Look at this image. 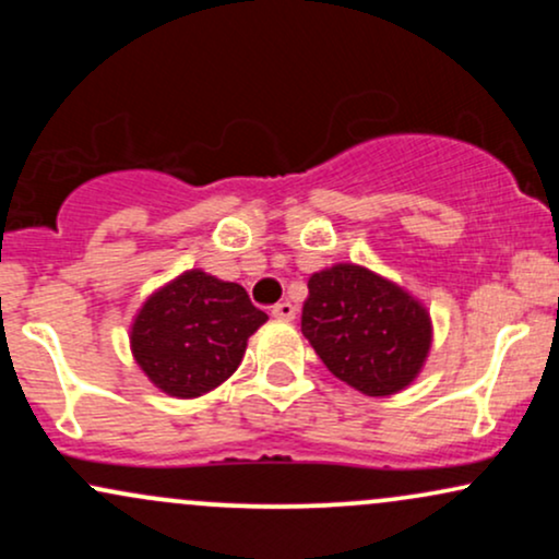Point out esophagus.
Masks as SVG:
<instances>
[{"label": "esophagus", "mask_w": 559, "mask_h": 559, "mask_svg": "<svg viewBox=\"0 0 559 559\" xmlns=\"http://www.w3.org/2000/svg\"><path fill=\"white\" fill-rule=\"evenodd\" d=\"M273 318L275 320H294L297 318V307H294L292 301H278V305L273 307Z\"/></svg>", "instance_id": "1"}]
</instances>
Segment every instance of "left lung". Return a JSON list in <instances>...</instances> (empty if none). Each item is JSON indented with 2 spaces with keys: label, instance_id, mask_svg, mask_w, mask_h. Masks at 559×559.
<instances>
[{
  "label": "left lung",
  "instance_id": "1",
  "mask_svg": "<svg viewBox=\"0 0 559 559\" xmlns=\"http://www.w3.org/2000/svg\"><path fill=\"white\" fill-rule=\"evenodd\" d=\"M307 288L301 333L338 381L391 396L423 373L433 320L413 292L357 262L312 273Z\"/></svg>",
  "mask_w": 559,
  "mask_h": 559
}]
</instances>
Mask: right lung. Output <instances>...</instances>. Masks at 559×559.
Masks as SVG:
<instances>
[{
	"instance_id": "obj_1",
	"label": "right lung",
	"mask_w": 559,
	"mask_h": 559,
	"mask_svg": "<svg viewBox=\"0 0 559 559\" xmlns=\"http://www.w3.org/2000/svg\"><path fill=\"white\" fill-rule=\"evenodd\" d=\"M265 323L243 286L191 267L141 301L128 344L163 394L194 400L236 373L249 336Z\"/></svg>"
}]
</instances>
